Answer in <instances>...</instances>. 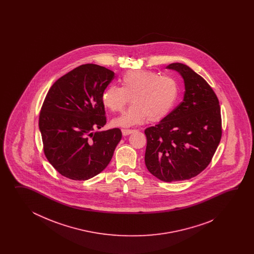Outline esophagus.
<instances>
[{
    "instance_id": "1",
    "label": "esophagus",
    "mask_w": 254,
    "mask_h": 254,
    "mask_svg": "<svg viewBox=\"0 0 254 254\" xmlns=\"http://www.w3.org/2000/svg\"><path fill=\"white\" fill-rule=\"evenodd\" d=\"M135 129H122V132H123V135H129L130 133H132V132H134Z\"/></svg>"
}]
</instances>
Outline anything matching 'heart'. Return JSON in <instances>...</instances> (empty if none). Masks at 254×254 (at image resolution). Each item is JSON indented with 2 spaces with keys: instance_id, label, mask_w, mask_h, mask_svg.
Instances as JSON below:
<instances>
[{
  "instance_id": "obj_1",
  "label": "heart",
  "mask_w": 254,
  "mask_h": 254,
  "mask_svg": "<svg viewBox=\"0 0 254 254\" xmlns=\"http://www.w3.org/2000/svg\"><path fill=\"white\" fill-rule=\"evenodd\" d=\"M121 87L109 86L103 91L102 102L112 113H121L125 105H131L113 125L129 127L146 120L158 122L171 113L179 96L177 81L171 76L160 75L151 70H131L120 79Z\"/></svg>"
}]
</instances>
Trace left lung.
Listing matches in <instances>:
<instances>
[{
  "label": "left lung",
  "instance_id": "obj_1",
  "mask_svg": "<svg viewBox=\"0 0 254 254\" xmlns=\"http://www.w3.org/2000/svg\"><path fill=\"white\" fill-rule=\"evenodd\" d=\"M166 68L183 77L184 101L144 130V160L153 176L172 183L195 177L209 165L221 140V118L215 92L201 76L180 63Z\"/></svg>",
  "mask_w": 254,
  "mask_h": 254
}]
</instances>
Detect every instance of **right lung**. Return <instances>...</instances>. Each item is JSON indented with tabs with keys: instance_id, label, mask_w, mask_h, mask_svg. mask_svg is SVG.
I'll return each instance as SVG.
<instances>
[{
	"instance_id": "right-lung-1",
	"label": "right lung",
	"mask_w": 254,
	"mask_h": 254,
	"mask_svg": "<svg viewBox=\"0 0 254 254\" xmlns=\"http://www.w3.org/2000/svg\"><path fill=\"white\" fill-rule=\"evenodd\" d=\"M114 78L105 67L82 64L55 81L44 99L39 118L43 151L66 178H92L113 158L121 129L94 130L106 124L102 94Z\"/></svg>"
}]
</instances>
